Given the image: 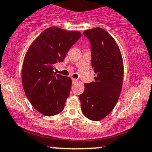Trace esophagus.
I'll return each instance as SVG.
<instances>
[{
  "label": "esophagus",
  "instance_id": "esophagus-1",
  "mask_svg": "<svg viewBox=\"0 0 152 152\" xmlns=\"http://www.w3.org/2000/svg\"><path fill=\"white\" fill-rule=\"evenodd\" d=\"M72 81L73 82H76V81H77V79H76V78H72Z\"/></svg>",
  "mask_w": 152,
  "mask_h": 152
}]
</instances>
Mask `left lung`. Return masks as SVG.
Segmentation results:
<instances>
[{
	"label": "left lung",
	"instance_id": "obj_1",
	"mask_svg": "<svg viewBox=\"0 0 152 152\" xmlns=\"http://www.w3.org/2000/svg\"><path fill=\"white\" fill-rule=\"evenodd\" d=\"M89 40L94 81L85 83L79 96L83 115L99 121L112 111L121 93L124 66L119 48L109 33L101 28L85 31Z\"/></svg>",
	"mask_w": 152,
	"mask_h": 152
}]
</instances>
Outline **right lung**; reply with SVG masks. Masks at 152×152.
<instances>
[{"label": "right lung", "instance_id": "right-lung-1", "mask_svg": "<svg viewBox=\"0 0 152 152\" xmlns=\"http://www.w3.org/2000/svg\"><path fill=\"white\" fill-rule=\"evenodd\" d=\"M81 36L78 31L50 27L29 47L24 58L22 83L32 106L45 116L59 114L64 109L71 87V78L56 74V64L64 61L71 47Z\"/></svg>", "mask_w": 152, "mask_h": 152}]
</instances>
